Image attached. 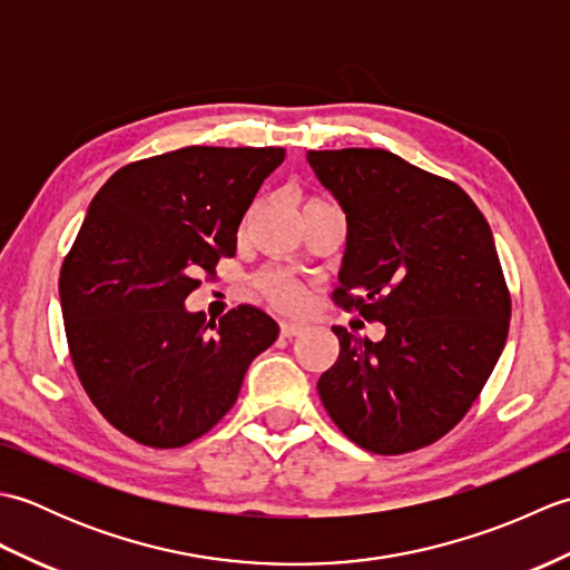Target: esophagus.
<instances>
[{"label":"esophagus","mask_w":570,"mask_h":570,"mask_svg":"<svg viewBox=\"0 0 570 570\" xmlns=\"http://www.w3.org/2000/svg\"><path fill=\"white\" fill-rule=\"evenodd\" d=\"M306 331L304 323H294V321H282V337H296Z\"/></svg>","instance_id":"obj_1"}]
</instances>
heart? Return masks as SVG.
Here are the masks:
<instances>
[{
	"label": "heart",
	"instance_id": "b5f03b06",
	"mask_svg": "<svg viewBox=\"0 0 570 570\" xmlns=\"http://www.w3.org/2000/svg\"><path fill=\"white\" fill-rule=\"evenodd\" d=\"M254 288H257L266 304H272L274 308L286 311V313H298L311 304L308 286L294 274L282 272V269L262 272L257 278H254Z\"/></svg>",
	"mask_w": 570,
	"mask_h": 570
}]
</instances>
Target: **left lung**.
Instances as JSON below:
<instances>
[{"mask_svg":"<svg viewBox=\"0 0 570 570\" xmlns=\"http://www.w3.org/2000/svg\"><path fill=\"white\" fill-rule=\"evenodd\" d=\"M306 159L347 220L333 301L386 325L380 343L333 328L341 355L321 374V402L365 451H419L468 414L510 331L512 296L492 229L458 184L392 151Z\"/></svg>","mask_w":570,"mask_h":570,"instance_id":"left-lung-1","label":"left lung"}]
</instances>
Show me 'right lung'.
Here are the masks:
<instances>
[{"mask_svg": "<svg viewBox=\"0 0 570 570\" xmlns=\"http://www.w3.org/2000/svg\"><path fill=\"white\" fill-rule=\"evenodd\" d=\"M282 147H184L119 168L92 198L60 266L72 367L117 431L180 448L235 406L278 325L254 306L220 321L184 301L235 257L242 217Z\"/></svg>", "mask_w": 570, "mask_h": 570, "instance_id": "1", "label": "right lung"}]
</instances>
